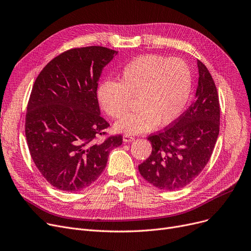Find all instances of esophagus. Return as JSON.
Listing matches in <instances>:
<instances>
[{"label": "esophagus", "instance_id": "obj_1", "mask_svg": "<svg viewBox=\"0 0 251 251\" xmlns=\"http://www.w3.org/2000/svg\"><path fill=\"white\" fill-rule=\"evenodd\" d=\"M133 139H134V137L132 135H130V134L123 135V141L124 142H130V141H132Z\"/></svg>", "mask_w": 251, "mask_h": 251}]
</instances>
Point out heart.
<instances>
[{"label": "heart", "instance_id": "1", "mask_svg": "<svg viewBox=\"0 0 251 251\" xmlns=\"http://www.w3.org/2000/svg\"><path fill=\"white\" fill-rule=\"evenodd\" d=\"M192 91V74L185 62L156 55H143L122 69L119 82L105 80L98 88V100L110 117L119 119L128 111L131 98L138 108L127 114L115 128L141 133L156 124L169 125L185 111Z\"/></svg>", "mask_w": 251, "mask_h": 251}]
</instances>
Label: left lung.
Returning <instances> with one entry per match:
<instances>
[{
    "label": "left lung",
    "instance_id": "8db88e82",
    "mask_svg": "<svg viewBox=\"0 0 251 251\" xmlns=\"http://www.w3.org/2000/svg\"><path fill=\"white\" fill-rule=\"evenodd\" d=\"M195 100L164 131L150 135L151 153L138 166L154 187L174 191L201 174L213 153L220 131V103L214 79L200 60Z\"/></svg>",
    "mask_w": 251,
    "mask_h": 251
}]
</instances>
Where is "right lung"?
Here are the masks:
<instances>
[{
	"label": "right lung",
	"instance_id": "right-lung-1",
	"mask_svg": "<svg viewBox=\"0 0 251 251\" xmlns=\"http://www.w3.org/2000/svg\"><path fill=\"white\" fill-rule=\"evenodd\" d=\"M118 51L92 46L66 50L46 65L32 86L25 118L30 155L46 180L59 190L80 191L107 166L122 135L102 141L110 125L100 116L99 79Z\"/></svg>",
	"mask_w": 251,
	"mask_h": 251
}]
</instances>
